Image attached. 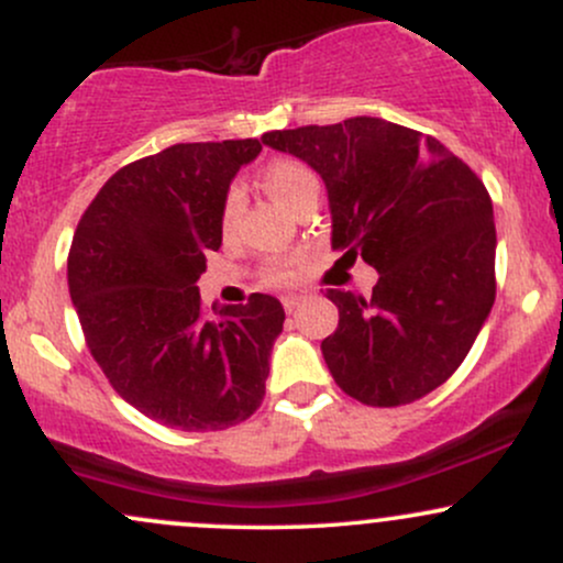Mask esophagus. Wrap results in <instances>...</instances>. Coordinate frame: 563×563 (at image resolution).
<instances>
[{
	"instance_id": "obj_1",
	"label": "esophagus",
	"mask_w": 563,
	"mask_h": 563,
	"mask_svg": "<svg viewBox=\"0 0 563 563\" xmlns=\"http://www.w3.org/2000/svg\"><path fill=\"white\" fill-rule=\"evenodd\" d=\"M303 301V296H296V294H288V296H283V307H286V312L290 314L294 312V309H299V303Z\"/></svg>"
}]
</instances>
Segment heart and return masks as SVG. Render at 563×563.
<instances>
[{
	"label": "heart",
	"mask_w": 563,
	"mask_h": 563,
	"mask_svg": "<svg viewBox=\"0 0 563 563\" xmlns=\"http://www.w3.org/2000/svg\"><path fill=\"white\" fill-rule=\"evenodd\" d=\"M262 187L275 203H280L283 209H294L301 198L307 196H318L320 192V183L314 177V172L309 169L307 164L294 158H277L273 164H267L262 169ZM241 192L230 190L228 198H224L222 206V230L230 232L235 228L238 217H241ZM296 267H299V256L296 260H286V262H273L264 273V280L269 286H288L290 280L296 277Z\"/></svg>",
	"instance_id": "obj_1"
}]
</instances>
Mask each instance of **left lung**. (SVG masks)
Masks as SVG:
<instances>
[{"label":"left lung","instance_id":"8db88e82","mask_svg":"<svg viewBox=\"0 0 563 563\" xmlns=\"http://www.w3.org/2000/svg\"><path fill=\"white\" fill-rule=\"evenodd\" d=\"M264 145L320 174L331 245L378 273L373 296L328 290L339 328L322 357L349 397L416 402L466 360L495 303L493 200L434 137L384 119L267 132Z\"/></svg>","mask_w":563,"mask_h":563}]
</instances>
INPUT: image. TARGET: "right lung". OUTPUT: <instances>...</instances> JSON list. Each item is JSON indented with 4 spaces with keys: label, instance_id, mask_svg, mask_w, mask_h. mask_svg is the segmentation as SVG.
Here are the masks:
<instances>
[{
    "label": "right lung",
    "instance_id": "obj_1",
    "mask_svg": "<svg viewBox=\"0 0 563 563\" xmlns=\"http://www.w3.org/2000/svg\"><path fill=\"white\" fill-rule=\"evenodd\" d=\"M260 140L179 142L100 187L74 232L68 290L106 378L142 416L222 431L264 399L283 303L254 294L206 318L198 277L222 245V206Z\"/></svg>",
    "mask_w": 563,
    "mask_h": 563
}]
</instances>
